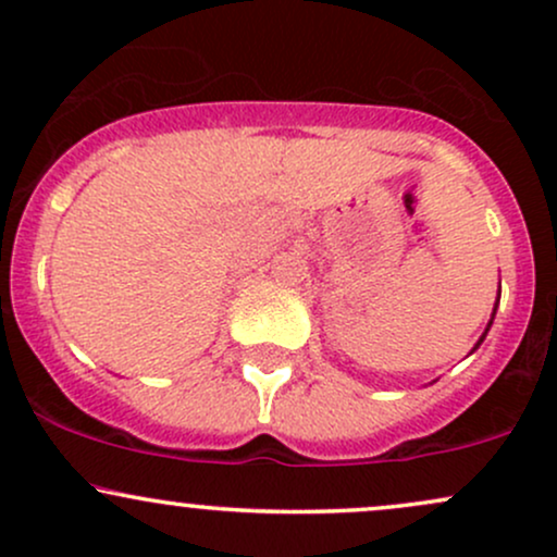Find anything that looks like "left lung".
I'll return each instance as SVG.
<instances>
[{
	"instance_id": "obj_1",
	"label": "left lung",
	"mask_w": 557,
	"mask_h": 557,
	"mask_svg": "<svg viewBox=\"0 0 557 557\" xmlns=\"http://www.w3.org/2000/svg\"><path fill=\"white\" fill-rule=\"evenodd\" d=\"M490 324H492V322H490ZM484 335H487V332H484ZM484 335H482V341H484ZM482 341H479V343H482ZM479 343H476V345H479Z\"/></svg>"
}]
</instances>
